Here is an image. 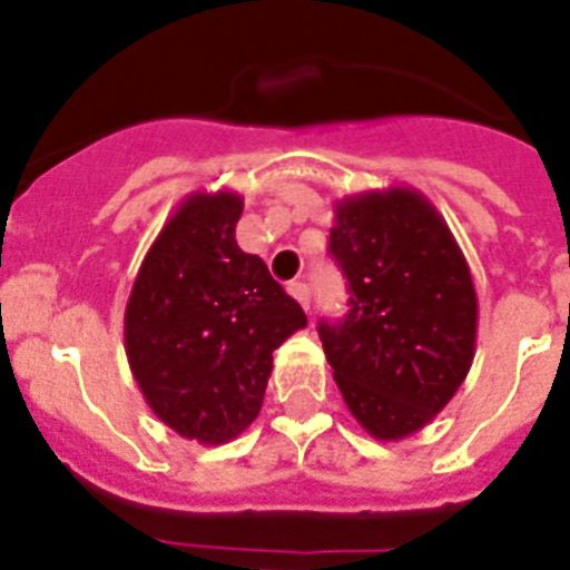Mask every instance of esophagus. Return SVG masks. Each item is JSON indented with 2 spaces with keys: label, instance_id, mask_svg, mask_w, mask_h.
Segmentation results:
<instances>
[{
  "label": "esophagus",
  "instance_id": "obj_1",
  "mask_svg": "<svg viewBox=\"0 0 570 570\" xmlns=\"http://www.w3.org/2000/svg\"><path fill=\"white\" fill-rule=\"evenodd\" d=\"M286 289H289V295L295 297L297 304L304 306V309H309V301H312V295H309V286H306L304 281H292V284L286 286Z\"/></svg>",
  "mask_w": 570,
  "mask_h": 570
}]
</instances>
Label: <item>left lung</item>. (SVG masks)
<instances>
[{"label":"left lung","mask_w":570,"mask_h":570,"mask_svg":"<svg viewBox=\"0 0 570 570\" xmlns=\"http://www.w3.org/2000/svg\"><path fill=\"white\" fill-rule=\"evenodd\" d=\"M330 253L352 292L348 315L317 326L337 389L374 440L409 438L449 406L474 361L463 249L420 189L386 187L335 204Z\"/></svg>","instance_id":"1"}]
</instances>
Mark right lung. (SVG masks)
<instances>
[{"mask_svg": "<svg viewBox=\"0 0 570 570\" xmlns=\"http://www.w3.org/2000/svg\"><path fill=\"white\" fill-rule=\"evenodd\" d=\"M238 193H189L138 266L125 352L164 425L222 445L261 412L273 352L306 326L304 309L258 255L235 240Z\"/></svg>", "mask_w": 570, "mask_h": 570, "instance_id": "right-lung-1", "label": "right lung"}]
</instances>
